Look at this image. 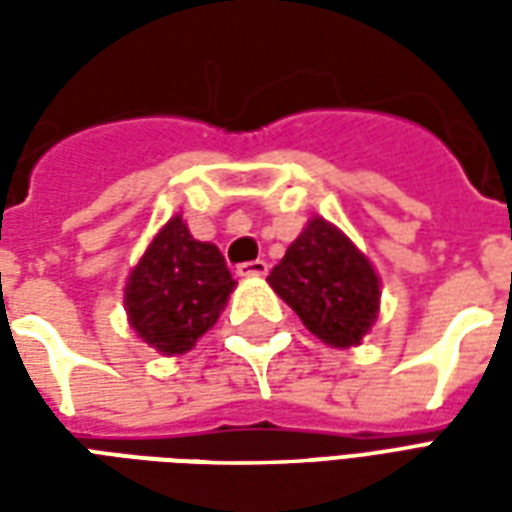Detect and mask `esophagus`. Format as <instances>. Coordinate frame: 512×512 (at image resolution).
Here are the masks:
<instances>
[{
    "instance_id": "34e87169",
    "label": "esophagus",
    "mask_w": 512,
    "mask_h": 512,
    "mask_svg": "<svg viewBox=\"0 0 512 512\" xmlns=\"http://www.w3.org/2000/svg\"><path fill=\"white\" fill-rule=\"evenodd\" d=\"M263 274H268L266 260H249L238 266V277H263Z\"/></svg>"
}]
</instances>
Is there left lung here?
I'll use <instances>...</instances> for the list:
<instances>
[{
  "label": "left lung",
  "mask_w": 512,
  "mask_h": 512,
  "mask_svg": "<svg viewBox=\"0 0 512 512\" xmlns=\"http://www.w3.org/2000/svg\"><path fill=\"white\" fill-rule=\"evenodd\" d=\"M271 288L323 343L348 348L378 315V277L370 260L337 227L312 219L271 271Z\"/></svg>",
  "instance_id": "obj_1"
}]
</instances>
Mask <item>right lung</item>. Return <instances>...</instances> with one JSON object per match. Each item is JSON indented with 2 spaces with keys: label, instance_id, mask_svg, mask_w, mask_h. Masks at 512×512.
Segmentation results:
<instances>
[{
  "label": "right lung",
  "instance_id": "right-lung-1",
  "mask_svg": "<svg viewBox=\"0 0 512 512\" xmlns=\"http://www.w3.org/2000/svg\"><path fill=\"white\" fill-rule=\"evenodd\" d=\"M235 279L213 244L194 241L180 216L147 246L126 282L128 321L161 354H183L211 329Z\"/></svg>",
  "mask_w": 512,
  "mask_h": 512
}]
</instances>
